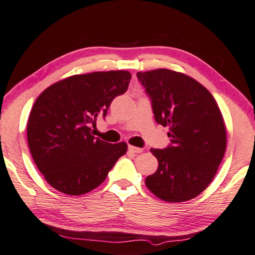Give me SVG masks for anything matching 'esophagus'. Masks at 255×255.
<instances>
[{"label": "esophagus", "instance_id": "1", "mask_svg": "<svg viewBox=\"0 0 255 255\" xmlns=\"http://www.w3.org/2000/svg\"><path fill=\"white\" fill-rule=\"evenodd\" d=\"M128 151H131L133 153H141L143 149L142 148H136V146H133V145H128Z\"/></svg>", "mask_w": 255, "mask_h": 255}]
</instances>
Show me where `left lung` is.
<instances>
[{
	"label": "left lung",
	"instance_id": "8db88e82",
	"mask_svg": "<svg viewBox=\"0 0 255 255\" xmlns=\"http://www.w3.org/2000/svg\"><path fill=\"white\" fill-rule=\"evenodd\" d=\"M155 122L168 127L170 144L151 149L159 166L145 178L158 198L193 199L215 177L226 149V130L215 98L194 78L169 69L137 73Z\"/></svg>",
	"mask_w": 255,
	"mask_h": 255
}]
</instances>
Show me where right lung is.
Wrapping results in <instances>:
<instances>
[{
    "instance_id": "add662e5",
    "label": "right lung",
    "mask_w": 255,
    "mask_h": 255,
    "mask_svg": "<svg viewBox=\"0 0 255 255\" xmlns=\"http://www.w3.org/2000/svg\"><path fill=\"white\" fill-rule=\"evenodd\" d=\"M124 70L75 75L49 86L31 110L26 128L34 163L53 188L78 196L95 189L120 157L125 142L112 144L92 135L112 101L128 91Z\"/></svg>"
}]
</instances>
